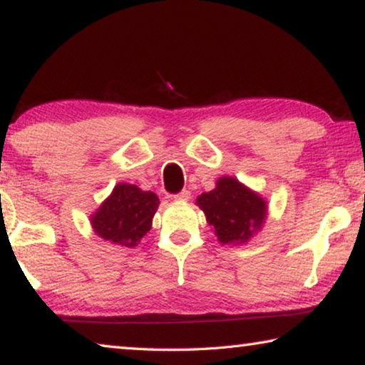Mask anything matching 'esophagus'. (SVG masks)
Returning a JSON list of instances; mask_svg holds the SVG:
<instances>
[{
	"mask_svg": "<svg viewBox=\"0 0 365 365\" xmlns=\"http://www.w3.org/2000/svg\"><path fill=\"white\" fill-rule=\"evenodd\" d=\"M190 196H191V193H190L188 190H182L180 193H177L174 197H175V200H178V201H188Z\"/></svg>",
	"mask_w": 365,
	"mask_h": 365,
	"instance_id": "1",
	"label": "esophagus"
}]
</instances>
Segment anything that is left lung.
<instances>
[{
  "instance_id": "obj_1",
  "label": "left lung",
  "mask_w": 365,
  "mask_h": 365,
  "mask_svg": "<svg viewBox=\"0 0 365 365\" xmlns=\"http://www.w3.org/2000/svg\"><path fill=\"white\" fill-rule=\"evenodd\" d=\"M220 243H245L265 219V201L232 177H222L217 187L197 196Z\"/></svg>"
}]
</instances>
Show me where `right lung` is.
<instances>
[{"label": "right lung", "instance_id": "add662e5", "mask_svg": "<svg viewBox=\"0 0 365 365\" xmlns=\"http://www.w3.org/2000/svg\"><path fill=\"white\" fill-rule=\"evenodd\" d=\"M159 197L135 185L119 183L96 214L91 225L101 238L125 248H135L150 232Z\"/></svg>", "mask_w": 365, "mask_h": 365}]
</instances>
